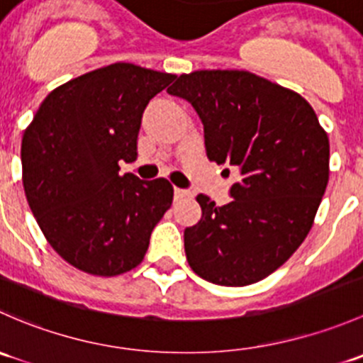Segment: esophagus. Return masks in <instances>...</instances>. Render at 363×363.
<instances>
[{
    "instance_id": "esophagus-1",
    "label": "esophagus",
    "mask_w": 363,
    "mask_h": 363,
    "mask_svg": "<svg viewBox=\"0 0 363 363\" xmlns=\"http://www.w3.org/2000/svg\"><path fill=\"white\" fill-rule=\"evenodd\" d=\"M174 196H175V200H184V199H189V196H191V191H189V189L175 188L174 189Z\"/></svg>"
}]
</instances>
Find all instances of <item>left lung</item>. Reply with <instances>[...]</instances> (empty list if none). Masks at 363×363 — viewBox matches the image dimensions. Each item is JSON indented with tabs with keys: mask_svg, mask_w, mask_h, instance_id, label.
Segmentation results:
<instances>
[{
	"mask_svg": "<svg viewBox=\"0 0 363 363\" xmlns=\"http://www.w3.org/2000/svg\"><path fill=\"white\" fill-rule=\"evenodd\" d=\"M167 91L199 113L207 158L240 174L230 203L196 196L202 219L184 230L189 267L221 286L258 283L313 226L328 184L327 133L300 94L251 72L200 69Z\"/></svg>",
	"mask_w": 363,
	"mask_h": 363,
	"instance_id": "8db88e82",
	"label": "left lung"
}]
</instances>
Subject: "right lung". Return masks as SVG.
Here are the masks:
<instances>
[{"instance_id":"right-lung-1","label":"right lung","mask_w":363,"mask_h":363,"mask_svg":"<svg viewBox=\"0 0 363 363\" xmlns=\"http://www.w3.org/2000/svg\"><path fill=\"white\" fill-rule=\"evenodd\" d=\"M175 75L116 63L54 89L24 131V193L52 250L82 272L119 276L144 259L174 200L167 179L119 175L137 160L142 113Z\"/></svg>"}]
</instances>
